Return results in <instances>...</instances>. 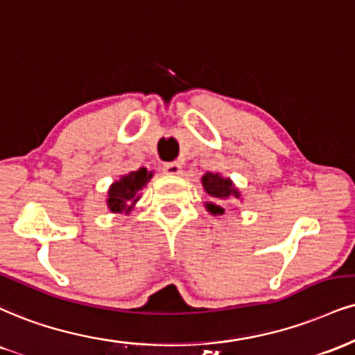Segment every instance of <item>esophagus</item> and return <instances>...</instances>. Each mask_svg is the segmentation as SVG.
<instances>
[{
  "label": "esophagus",
  "mask_w": 355,
  "mask_h": 355,
  "mask_svg": "<svg viewBox=\"0 0 355 355\" xmlns=\"http://www.w3.org/2000/svg\"><path fill=\"white\" fill-rule=\"evenodd\" d=\"M164 172L166 175H180L182 173V165L178 162H168L164 165Z\"/></svg>",
  "instance_id": "obj_1"
}]
</instances>
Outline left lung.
Instances as JSON below:
<instances>
[{"mask_svg": "<svg viewBox=\"0 0 355 355\" xmlns=\"http://www.w3.org/2000/svg\"><path fill=\"white\" fill-rule=\"evenodd\" d=\"M202 183L205 187V191H207L208 195H211L213 198L223 200V198H228L230 195L234 196V198L240 196L238 190L233 187L232 180H230V178L220 177L218 173H210V172L205 173L202 178ZM207 210L213 213V215H221V213L225 211L220 205H215V203H207Z\"/></svg>", "mask_w": 355, "mask_h": 355, "instance_id": "left-lung-1", "label": "left lung"}]
</instances>
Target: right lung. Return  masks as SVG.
<instances>
[{
	"label": "right lung",
	"mask_w": 355,
	"mask_h": 355,
	"mask_svg": "<svg viewBox=\"0 0 355 355\" xmlns=\"http://www.w3.org/2000/svg\"><path fill=\"white\" fill-rule=\"evenodd\" d=\"M152 173L147 172V168H140L137 172H132L121 180L115 182L109 189L107 205L112 213H129L132 205L139 200V191L144 189L145 183L150 180Z\"/></svg>",
	"instance_id": "obj_1"
}]
</instances>
